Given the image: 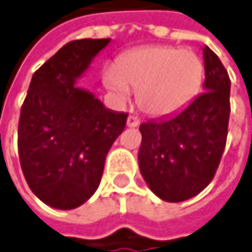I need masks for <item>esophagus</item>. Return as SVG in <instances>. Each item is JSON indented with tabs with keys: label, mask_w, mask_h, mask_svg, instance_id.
I'll return each instance as SVG.
<instances>
[{
	"label": "esophagus",
	"mask_w": 252,
	"mask_h": 252,
	"mask_svg": "<svg viewBox=\"0 0 252 252\" xmlns=\"http://www.w3.org/2000/svg\"><path fill=\"white\" fill-rule=\"evenodd\" d=\"M140 126V121H138L135 117H128V118H126V126L134 128V126Z\"/></svg>",
	"instance_id": "esophagus-1"
}]
</instances>
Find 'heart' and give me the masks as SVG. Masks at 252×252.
Instances as JSON below:
<instances>
[{
	"label": "heart",
	"instance_id": "1",
	"mask_svg": "<svg viewBox=\"0 0 252 252\" xmlns=\"http://www.w3.org/2000/svg\"><path fill=\"white\" fill-rule=\"evenodd\" d=\"M204 64L189 49L150 45L126 52L103 73V84L118 100L137 89L140 108L152 117H169L185 109L200 93Z\"/></svg>",
	"mask_w": 252,
	"mask_h": 252
}]
</instances>
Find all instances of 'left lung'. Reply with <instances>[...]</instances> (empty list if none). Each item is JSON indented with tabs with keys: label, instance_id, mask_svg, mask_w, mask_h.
<instances>
[{
	"label": "left lung",
	"instance_id": "obj_1",
	"mask_svg": "<svg viewBox=\"0 0 252 252\" xmlns=\"http://www.w3.org/2000/svg\"><path fill=\"white\" fill-rule=\"evenodd\" d=\"M203 60L204 93L175 115L140 126V172L169 203L185 201L210 184L226 144L230 80L209 46L203 48Z\"/></svg>",
	"mask_w": 252,
	"mask_h": 252
}]
</instances>
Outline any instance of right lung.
I'll list each match as a JSON object with an SVG mask.
<instances>
[{
  "label": "right lung",
  "instance_id": "obj_1",
  "mask_svg": "<svg viewBox=\"0 0 252 252\" xmlns=\"http://www.w3.org/2000/svg\"><path fill=\"white\" fill-rule=\"evenodd\" d=\"M109 42L73 40L32 77L19 121L20 165L33 194L54 209H76L94 194L126 128V114L76 84Z\"/></svg>",
  "mask_w": 252,
  "mask_h": 252
}]
</instances>
